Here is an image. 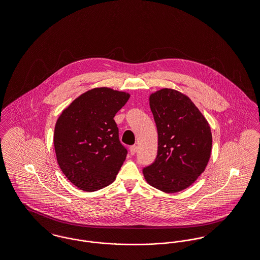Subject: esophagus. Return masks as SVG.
<instances>
[{
  "label": "esophagus",
  "mask_w": 260,
  "mask_h": 260,
  "mask_svg": "<svg viewBox=\"0 0 260 260\" xmlns=\"http://www.w3.org/2000/svg\"><path fill=\"white\" fill-rule=\"evenodd\" d=\"M137 151H138V146L137 145H133V146L129 147V152L132 155H135Z\"/></svg>",
  "instance_id": "esophagus-1"
}]
</instances>
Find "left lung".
<instances>
[{"label":"left lung","mask_w":260,"mask_h":260,"mask_svg":"<svg viewBox=\"0 0 260 260\" xmlns=\"http://www.w3.org/2000/svg\"><path fill=\"white\" fill-rule=\"evenodd\" d=\"M149 105L158 132V153L143 169L144 179L166 193L194 183L206 168L212 149L210 125L190 98L162 88L151 93Z\"/></svg>","instance_id":"obj_1"}]
</instances>
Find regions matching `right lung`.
I'll list each match as a JSON object with an SVG mask.
<instances>
[{"mask_svg":"<svg viewBox=\"0 0 260 260\" xmlns=\"http://www.w3.org/2000/svg\"><path fill=\"white\" fill-rule=\"evenodd\" d=\"M127 92L97 87L84 92L61 112L54 132L58 164L67 179L84 191L116 180L126 149L114 117L127 102Z\"/></svg>","mask_w":260,"mask_h":260,"instance_id":"obj_1","label":"right lung"}]
</instances>
